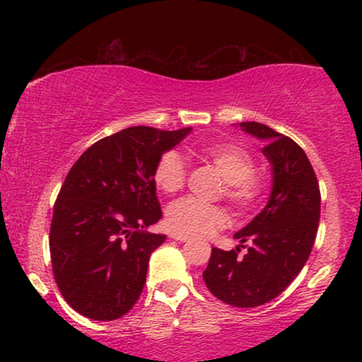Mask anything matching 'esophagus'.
Masks as SVG:
<instances>
[{"instance_id": "1", "label": "esophagus", "mask_w": 362, "mask_h": 362, "mask_svg": "<svg viewBox=\"0 0 362 362\" xmlns=\"http://www.w3.org/2000/svg\"><path fill=\"white\" fill-rule=\"evenodd\" d=\"M170 238L177 240V242H187V240H190L187 235H180V233H172L170 235Z\"/></svg>"}]
</instances>
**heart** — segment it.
Segmentation results:
<instances>
[{"mask_svg": "<svg viewBox=\"0 0 362 362\" xmlns=\"http://www.w3.org/2000/svg\"><path fill=\"white\" fill-rule=\"evenodd\" d=\"M189 155L211 165L223 177L224 197L236 209H252L264 197L267 180L253 170L252 155L240 144L231 141L199 143L189 148ZM185 161L177 151H165L153 168V180L163 194L178 192L185 185ZM167 224L175 233L206 236L226 224V211L190 197L178 199L168 207Z\"/></svg>", "mask_w": 362, "mask_h": 362, "instance_id": "1", "label": "heart"}]
</instances>
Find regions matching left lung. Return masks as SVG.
Listing matches in <instances>:
<instances>
[{
  "instance_id": "obj_1",
  "label": "left lung",
  "mask_w": 362,
  "mask_h": 362,
  "mask_svg": "<svg viewBox=\"0 0 362 362\" xmlns=\"http://www.w3.org/2000/svg\"><path fill=\"white\" fill-rule=\"evenodd\" d=\"M245 132L264 139L271 161V199L242 231L235 250L213 248L202 272L207 289L236 308H255L284 291L308 260L320 221V187L303 148L265 124L242 122ZM242 247L247 252L239 255Z\"/></svg>"
}]
</instances>
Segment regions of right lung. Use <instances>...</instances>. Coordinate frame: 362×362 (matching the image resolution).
<instances>
[{"mask_svg":"<svg viewBox=\"0 0 362 362\" xmlns=\"http://www.w3.org/2000/svg\"><path fill=\"white\" fill-rule=\"evenodd\" d=\"M190 131L122 129L91 144L66 175L49 248L57 288L83 317L117 320L138 301L149 255L167 238L144 231L161 218L153 168Z\"/></svg>","mask_w":362,"mask_h":362,"instance_id":"right-lung-1","label":"right lung"}]
</instances>
